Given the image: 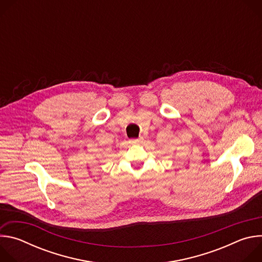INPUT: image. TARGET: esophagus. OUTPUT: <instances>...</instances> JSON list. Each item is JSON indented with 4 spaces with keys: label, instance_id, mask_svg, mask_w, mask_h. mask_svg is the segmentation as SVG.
<instances>
[{
    "label": "esophagus",
    "instance_id": "esophagus-1",
    "mask_svg": "<svg viewBox=\"0 0 262 262\" xmlns=\"http://www.w3.org/2000/svg\"><path fill=\"white\" fill-rule=\"evenodd\" d=\"M143 141H144V138H143V137H141V138H139V139H134V140H132V141H130V143H132V144L137 145V144H141Z\"/></svg>",
    "mask_w": 262,
    "mask_h": 262
}]
</instances>
